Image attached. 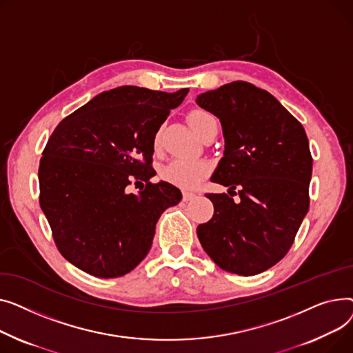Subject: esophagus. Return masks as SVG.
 I'll use <instances>...</instances> for the list:
<instances>
[{"instance_id":"34e87169","label":"esophagus","mask_w":353,"mask_h":353,"mask_svg":"<svg viewBox=\"0 0 353 353\" xmlns=\"http://www.w3.org/2000/svg\"><path fill=\"white\" fill-rule=\"evenodd\" d=\"M195 196H196V195H195V194H192V192H186V191H185V192H183V194H182V199H183V201H185V202H188V201H191V199H194V198H195Z\"/></svg>"}]
</instances>
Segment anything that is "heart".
<instances>
[{
	"mask_svg": "<svg viewBox=\"0 0 353 353\" xmlns=\"http://www.w3.org/2000/svg\"><path fill=\"white\" fill-rule=\"evenodd\" d=\"M206 111L195 110L191 111L188 115V123L195 134H198L201 125L206 118H210ZM159 147V134H155L154 137V148L157 150ZM211 172V165L196 158H176L171 161L168 165H165L161 171V176L163 181H167L175 186L183 190H191L203 179L208 176Z\"/></svg>",
	"mask_w": 353,
	"mask_h": 353,
	"instance_id": "obj_1",
	"label": "heart"
}]
</instances>
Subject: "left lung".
<instances>
[{
    "label": "left lung",
    "instance_id": "left-lung-1",
    "mask_svg": "<svg viewBox=\"0 0 353 353\" xmlns=\"http://www.w3.org/2000/svg\"><path fill=\"white\" fill-rule=\"evenodd\" d=\"M195 101L219 118L225 139L211 181L231 192L238 186L241 198L206 194L214 216L198 225L199 242L223 271L261 274L286 255L309 210L312 157L306 132L274 95L245 81Z\"/></svg>",
    "mask_w": 353,
    "mask_h": 353
}]
</instances>
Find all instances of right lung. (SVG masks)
I'll return each mask as SVG.
<instances>
[{
  "label": "right lung",
  "mask_w": 353,
  "mask_h": 353,
  "mask_svg": "<svg viewBox=\"0 0 353 353\" xmlns=\"http://www.w3.org/2000/svg\"><path fill=\"white\" fill-rule=\"evenodd\" d=\"M188 91H103L51 134L38 170L39 205L59 252L81 271L131 272L151 250L162 212L182 199L176 186L150 179L154 137ZM142 180L145 190L130 194L128 185Z\"/></svg>",
  "instance_id": "1"
}]
</instances>
